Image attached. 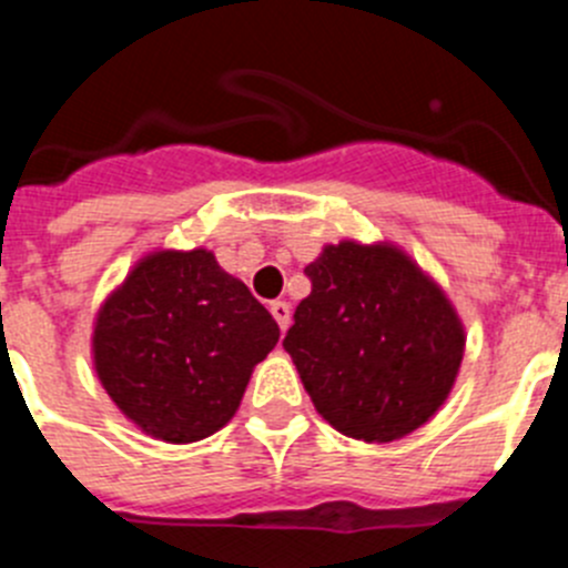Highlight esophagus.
Wrapping results in <instances>:
<instances>
[{
  "instance_id": "obj_1",
  "label": "esophagus",
  "mask_w": 568,
  "mask_h": 568,
  "mask_svg": "<svg viewBox=\"0 0 568 568\" xmlns=\"http://www.w3.org/2000/svg\"><path fill=\"white\" fill-rule=\"evenodd\" d=\"M268 311H272V316L277 320L280 331H288V325H291V305H288V302H283V300L272 302V305H268Z\"/></svg>"
}]
</instances>
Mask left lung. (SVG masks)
I'll use <instances>...</instances> for the list:
<instances>
[{
  "mask_svg": "<svg viewBox=\"0 0 568 568\" xmlns=\"http://www.w3.org/2000/svg\"><path fill=\"white\" fill-rule=\"evenodd\" d=\"M311 294L283 347L316 412L344 437L392 443L432 420L465 356L443 285L392 241H338L305 266Z\"/></svg>",
  "mask_w": 568,
  "mask_h": 568,
  "instance_id": "1",
  "label": "left lung"
}]
</instances>
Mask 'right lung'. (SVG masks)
Wrapping results in <instances>:
<instances>
[{
	"label": "right lung",
	"mask_w": 568,
	"mask_h": 568,
	"mask_svg": "<svg viewBox=\"0 0 568 568\" xmlns=\"http://www.w3.org/2000/svg\"><path fill=\"white\" fill-rule=\"evenodd\" d=\"M277 338L272 314L210 248H153L98 308L92 364L142 434L187 445L235 417Z\"/></svg>",
	"instance_id": "right-lung-1"
}]
</instances>
